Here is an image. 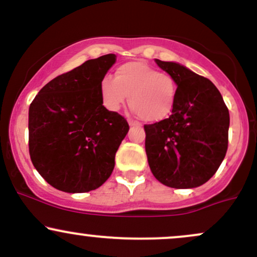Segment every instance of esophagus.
I'll list each match as a JSON object with an SVG mask.
<instances>
[{
	"mask_svg": "<svg viewBox=\"0 0 257 257\" xmlns=\"http://www.w3.org/2000/svg\"><path fill=\"white\" fill-rule=\"evenodd\" d=\"M128 123H129V125H131V126H139V125H140L138 122H135V120H132V119H129Z\"/></svg>",
	"mask_w": 257,
	"mask_h": 257,
	"instance_id": "34e87169",
	"label": "esophagus"
}]
</instances>
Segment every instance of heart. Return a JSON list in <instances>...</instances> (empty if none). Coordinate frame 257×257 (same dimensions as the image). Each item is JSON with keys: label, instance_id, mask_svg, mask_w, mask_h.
<instances>
[{"label": "heart", "instance_id": "b5f03b06", "mask_svg": "<svg viewBox=\"0 0 257 257\" xmlns=\"http://www.w3.org/2000/svg\"><path fill=\"white\" fill-rule=\"evenodd\" d=\"M100 99L108 111H119L129 96L132 110L146 122H158L172 113L178 83L172 75L141 61L120 65L114 78L105 77L99 85Z\"/></svg>", "mask_w": 257, "mask_h": 257}]
</instances>
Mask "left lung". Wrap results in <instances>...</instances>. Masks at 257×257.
Returning a JSON list of instances; mask_svg holds the SVG:
<instances>
[{"instance_id":"obj_1","label":"left lung","mask_w":257,"mask_h":257,"mask_svg":"<svg viewBox=\"0 0 257 257\" xmlns=\"http://www.w3.org/2000/svg\"><path fill=\"white\" fill-rule=\"evenodd\" d=\"M178 83L169 118L145 124V149L155 178L173 188L205 184L228 147L229 112L210 79L182 65L156 59Z\"/></svg>"}]
</instances>
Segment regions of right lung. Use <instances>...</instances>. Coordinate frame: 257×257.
<instances>
[{
    "label": "right lung",
    "mask_w": 257,
    "mask_h": 257,
    "mask_svg": "<svg viewBox=\"0 0 257 257\" xmlns=\"http://www.w3.org/2000/svg\"><path fill=\"white\" fill-rule=\"evenodd\" d=\"M116 61L106 54L58 76L29 108V152L40 175L57 190L84 193L110 178L114 156L129 131L100 99L99 85Z\"/></svg>",
    "instance_id": "1"
}]
</instances>
